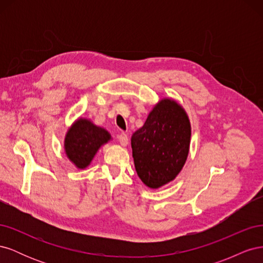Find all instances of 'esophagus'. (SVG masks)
<instances>
[{
	"mask_svg": "<svg viewBox=\"0 0 263 263\" xmlns=\"http://www.w3.org/2000/svg\"><path fill=\"white\" fill-rule=\"evenodd\" d=\"M117 138H118L119 144H121L123 147H126L127 145H128V137H127V135L125 133L118 134Z\"/></svg>",
	"mask_w": 263,
	"mask_h": 263,
	"instance_id": "esophagus-1",
	"label": "esophagus"
}]
</instances>
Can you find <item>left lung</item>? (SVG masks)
Here are the masks:
<instances>
[{
    "label": "left lung",
    "instance_id": "8db88e82",
    "mask_svg": "<svg viewBox=\"0 0 263 263\" xmlns=\"http://www.w3.org/2000/svg\"><path fill=\"white\" fill-rule=\"evenodd\" d=\"M135 169L149 189H159L178 177L190 151V118L178 101L159 100L144 126L132 135Z\"/></svg>",
    "mask_w": 263,
    "mask_h": 263
}]
</instances>
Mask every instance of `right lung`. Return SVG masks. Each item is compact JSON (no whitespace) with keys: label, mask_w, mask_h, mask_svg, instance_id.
Returning a JSON list of instances; mask_svg holds the SVG:
<instances>
[{"label":"right lung","mask_w":263,"mask_h":263,"mask_svg":"<svg viewBox=\"0 0 263 263\" xmlns=\"http://www.w3.org/2000/svg\"><path fill=\"white\" fill-rule=\"evenodd\" d=\"M110 134L90 118L79 117L71 124L65 136V153L76 168L84 170L89 166L102 146L112 140Z\"/></svg>","instance_id":"1"}]
</instances>
